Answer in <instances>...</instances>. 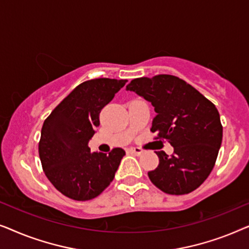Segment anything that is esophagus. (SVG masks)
I'll return each instance as SVG.
<instances>
[{
    "label": "esophagus",
    "mask_w": 249,
    "mask_h": 249,
    "mask_svg": "<svg viewBox=\"0 0 249 249\" xmlns=\"http://www.w3.org/2000/svg\"><path fill=\"white\" fill-rule=\"evenodd\" d=\"M129 151H130V153H132V154H136V155H142V153H144L142 149L138 148V147H131L130 149H129Z\"/></svg>",
    "instance_id": "1"
}]
</instances>
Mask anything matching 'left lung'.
Listing matches in <instances>:
<instances>
[{"mask_svg":"<svg viewBox=\"0 0 249 249\" xmlns=\"http://www.w3.org/2000/svg\"><path fill=\"white\" fill-rule=\"evenodd\" d=\"M125 89L154 107L151 131L166 139L175 149L171 156L155 152L160 163L148 172L151 181L170 195L198 188L213 170L222 142L215 105L192 85L170 74L137 78Z\"/></svg>","mask_w":249,"mask_h":249,"instance_id":"8db88e82","label":"left lung"}]
</instances>
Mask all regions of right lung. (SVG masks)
<instances>
[{
    "mask_svg": "<svg viewBox=\"0 0 249 249\" xmlns=\"http://www.w3.org/2000/svg\"><path fill=\"white\" fill-rule=\"evenodd\" d=\"M128 80H87L78 85L44 121L38 152L44 172L64 196L97 197L114 179L125 152H90L88 142L100 125V112Z\"/></svg>",
    "mask_w": 249,
    "mask_h": 249,
    "instance_id": "add662e5",
    "label": "right lung"
}]
</instances>
